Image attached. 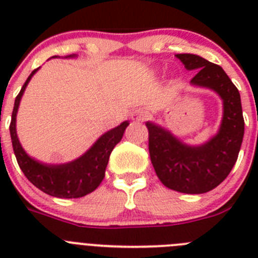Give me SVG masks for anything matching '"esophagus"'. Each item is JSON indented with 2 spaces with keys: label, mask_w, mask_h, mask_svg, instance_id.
I'll list each match as a JSON object with an SVG mask.
<instances>
[{
  "label": "esophagus",
  "mask_w": 258,
  "mask_h": 258,
  "mask_svg": "<svg viewBox=\"0 0 258 258\" xmlns=\"http://www.w3.org/2000/svg\"><path fill=\"white\" fill-rule=\"evenodd\" d=\"M132 118H133L134 121H145L146 118H147V111L143 108H136L132 112Z\"/></svg>",
  "instance_id": "1"
}]
</instances>
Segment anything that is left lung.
Segmentation results:
<instances>
[{
  "label": "left lung",
  "mask_w": 258,
  "mask_h": 258,
  "mask_svg": "<svg viewBox=\"0 0 258 258\" xmlns=\"http://www.w3.org/2000/svg\"><path fill=\"white\" fill-rule=\"evenodd\" d=\"M188 71H197L191 85L214 90L223 102L218 133L200 146H188L169 131L147 121L149 151L157 177L170 190L204 194L217 187L235 165L244 136L240 94L220 66L195 54H177Z\"/></svg>",
  "instance_id": "left-lung-1"
}]
</instances>
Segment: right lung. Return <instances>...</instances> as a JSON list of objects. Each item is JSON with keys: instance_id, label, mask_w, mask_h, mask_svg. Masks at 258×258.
I'll list each match as a JSON object with an SVG mask.
<instances>
[{"instance_id": "obj_1", "label": "right lung", "mask_w": 258, "mask_h": 258, "mask_svg": "<svg viewBox=\"0 0 258 258\" xmlns=\"http://www.w3.org/2000/svg\"><path fill=\"white\" fill-rule=\"evenodd\" d=\"M76 56L68 55L66 58ZM56 58V56H52ZM38 71L36 68L32 71L27 81L23 85L22 90L18 97L15 98L13 115L10 122V136L13 142V149L20 169L24 173L28 181L33 183L41 191L47 195L61 199H75V198L85 197L101 184L104 178L107 164H108L109 155L112 152L113 147L121 141L124 132L129 122L124 121L118 126L113 127L103 136L98 138L97 142L79 159L66 164H42L40 161L28 156L17 136V112L19 108L22 95L28 85L29 80Z\"/></svg>"}]
</instances>
